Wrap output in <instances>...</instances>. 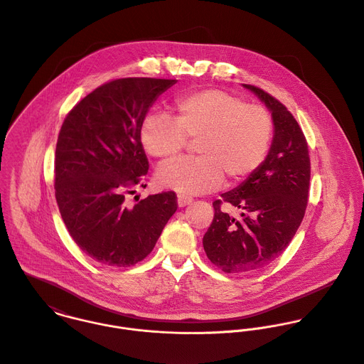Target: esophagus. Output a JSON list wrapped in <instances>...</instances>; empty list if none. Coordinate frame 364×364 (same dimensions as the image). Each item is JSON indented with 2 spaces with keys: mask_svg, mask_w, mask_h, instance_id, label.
Wrapping results in <instances>:
<instances>
[{
  "mask_svg": "<svg viewBox=\"0 0 364 364\" xmlns=\"http://www.w3.org/2000/svg\"><path fill=\"white\" fill-rule=\"evenodd\" d=\"M192 198H189V196H183V195H179L178 196V206L179 208H185V206H188V205H191L192 203Z\"/></svg>",
  "mask_w": 364,
  "mask_h": 364,
  "instance_id": "esophagus-1",
  "label": "esophagus"
}]
</instances>
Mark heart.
<instances>
[{
	"label": "heart",
	"instance_id": "1",
	"mask_svg": "<svg viewBox=\"0 0 364 364\" xmlns=\"http://www.w3.org/2000/svg\"><path fill=\"white\" fill-rule=\"evenodd\" d=\"M272 119L255 105L218 89H208L179 99L175 122L159 114L148 116L141 125V142L146 154L171 159L196 141V159H178L156 171V183L178 193L198 195L219 188L225 178L240 183L265 161Z\"/></svg>",
	"mask_w": 364,
	"mask_h": 364
}]
</instances>
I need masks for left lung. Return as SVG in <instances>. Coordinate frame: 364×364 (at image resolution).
Listing matches in <instances>:
<instances>
[{
    "label": "left lung",
    "instance_id": "8db88e82",
    "mask_svg": "<svg viewBox=\"0 0 364 364\" xmlns=\"http://www.w3.org/2000/svg\"><path fill=\"white\" fill-rule=\"evenodd\" d=\"M271 113L274 135L262 165L222 200L242 210L237 221L220 210L203 236L209 259L225 272H251L278 258L295 236L308 203L311 161L302 129L287 107L264 90L242 85Z\"/></svg>",
    "mask_w": 364,
    "mask_h": 364
}]
</instances>
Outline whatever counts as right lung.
I'll return each mask as SVG.
<instances>
[{"label": "right lung", "mask_w": 364, "mask_h": 364, "mask_svg": "<svg viewBox=\"0 0 364 364\" xmlns=\"http://www.w3.org/2000/svg\"><path fill=\"white\" fill-rule=\"evenodd\" d=\"M176 80L127 77L109 82L77 103L62 124L55 152L60 216L83 252L103 265L129 267L155 247L176 212L175 192L127 206L125 195L146 186L141 125Z\"/></svg>", "instance_id": "1"}]
</instances>
